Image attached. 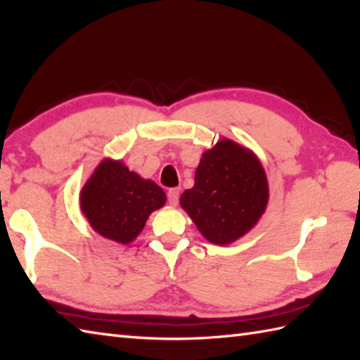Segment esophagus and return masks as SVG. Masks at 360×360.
Listing matches in <instances>:
<instances>
[{"label": "esophagus", "mask_w": 360, "mask_h": 360, "mask_svg": "<svg viewBox=\"0 0 360 360\" xmlns=\"http://www.w3.org/2000/svg\"><path fill=\"white\" fill-rule=\"evenodd\" d=\"M168 202H170V205H176L179 201V188H172L168 190Z\"/></svg>", "instance_id": "1"}]
</instances>
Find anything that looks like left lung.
<instances>
[{
	"instance_id": "left-lung-1",
	"label": "left lung",
	"mask_w": 360,
	"mask_h": 360,
	"mask_svg": "<svg viewBox=\"0 0 360 360\" xmlns=\"http://www.w3.org/2000/svg\"><path fill=\"white\" fill-rule=\"evenodd\" d=\"M179 202L205 240L227 246L249 233L264 215L267 176L254 151L223 137L202 153L195 186L181 195Z\"/></svg>"
}]
</instances>
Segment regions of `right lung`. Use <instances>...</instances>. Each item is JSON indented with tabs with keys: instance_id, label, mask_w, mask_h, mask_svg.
<instances>
[{
	"instance_id": "right-lung-1",
	"label": "right lung",
	"mask_w": 360,
	"mask_h": 360,
	"mask_svg": "<svg viewBox=\"0 0 360 360\" xmlns=\"http://www.w3.org/2000/svg\"><path fill=\"white\" fill-rule=\"evenodd\" d=\"M167 196L155 181L129 172L120 159L105 158L80 190L83 217L96 233L119 244L133 243Z\"/></svg>"
}]
</instances>
